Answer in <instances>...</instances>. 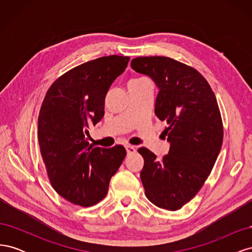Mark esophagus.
<instances>
[{
  "mask_svg": "<svg viewBox=\"0 0 252 252\" xmlns=\"http://www.w3.org/2000/svg\"><path fill=\"white\" fill-rule=\"evenodd\" d=\"M125 148H126V151H127V154H128V155L133 154V152L135 151V147H134V146H132V145H126Z\"/></svg>",
  "mask_w": 252,
  "mask_h": 252,
  "instance_id": "esophagus-1",
  "label": "esophagus"
}]
</instances>
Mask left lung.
<instances>
[{"instance_id":"left-lung-1","label":"left lung","mask_w":252,"mask_h":252,"mask_svg":"<svg viewBox=\"0 0 252 252\" xmlns=\"http://www.w3.org/2000/svg\"><path fill=\"white\" fill-rule=\"evenodd\" d=\"M131 68L158 87L155 112L167 123L164 134L170 144L161 161L147 148L138 150L145 194L159 208L178 210L199 192L222 147L217 98L199 71L170 58H135Z\"/></svg>"}]
</instances>
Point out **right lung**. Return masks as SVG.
<instances>
[{
  "instance_id": "add662e5",
  "label": "right lung",
  "mask_w": 252,
  "mask_h": 252,
  "mask_svg": "<svg viewBox=\"0 0 252 252\" xmlns=\"http://www.w3.org/2000/svg\"><path fill=\"white\" fill-rule=\"evenodd\" d=\"M128 57L108 56L64 73L48 89L37 122V138L52 187L64 199L87 207L103 200L126 156L122 145L93 148L90 125L104 117L105 97L123 73Z\"/></svg>"
}]
</instances>
